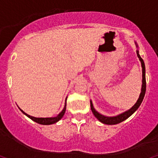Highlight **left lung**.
<instances>
[{
  "instance_id": "1",
  "label": "left lung",
  "mask_w": 158,
  "mask_h": 158,
  "mask_svg": "<svg viewBox=\"0 0 158 158\" xmlns=\"http://www.w3.org/2000/svg\"><path fill=\"white\" fill-rule=\"evenodd\" d=\"M136 48H139L138 44L135 42ZM136 53H137L138 57L139 58V61H141V67H142V85H141V94L139 95V99L136 101L135 105L130 108L129 110H126L122 114L117 115V116H105V115H102L97 111L96 109L94 108V106H93L92 101L90 100V104H91V111H92L93 114L94 115V116L96 117L97 119L100 121V122H102L103 124H109V125H112V124H116L120 123V122H123V121L126 120L127 118H129L131 115H133L134 113H135L137 109L139 108V106H141L142 101L143 100V97H144L145 93H146V69H145V64L144 62H143V59H142L141 56L139 55V50H136Z\"/></svg>"
}]
</instances>
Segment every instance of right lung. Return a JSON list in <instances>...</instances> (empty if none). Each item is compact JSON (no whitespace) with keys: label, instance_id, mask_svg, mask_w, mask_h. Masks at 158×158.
I'll return each mask as SVG.
<instances>
[{"label":"right lung","instance_id":"right-lung-1","mask_svg":"<svg viewBox=\"0 0 158 158\" xmlns=\"http://www.w3.org/2000/svg\"><path fill=\"white\" fill-rule=\"evenodd\" d=\"M67 98H66V100H65V104H64V107L63 110H62L57 115V116H55V117H48V118L34 117V116H30V115L27 114L26 113H25L24 111H23L22 109L19 108V107L18 108L23 114H25V116H28V118H30L31 119L34 121V122H36V123H38V124H44V125H49V124H52L56 123V122H58V121L61 119V118L64 116V114H65V111H66V108H67Z\"/></svg>","mask_w":158,"mask_h":158}]
</instances>
